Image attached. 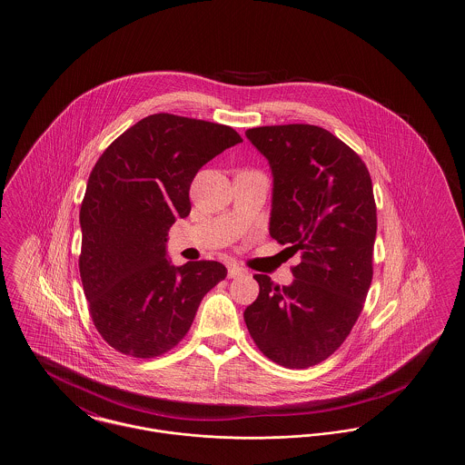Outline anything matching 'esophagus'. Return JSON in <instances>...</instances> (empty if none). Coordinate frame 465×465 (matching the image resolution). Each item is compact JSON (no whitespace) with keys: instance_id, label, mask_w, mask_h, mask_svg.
Masks as SVG:
<instances>
[{"instance_id":"esophagus-1","label":"esophagus","mask_w":465,"mask_h":465,"mask_svg":"<svg viewBox=\"0 0 465 465\" xmlns=\"http://www.w3.org/2000/svg\"><path fill=\"white\" fill-rule=\"evenodd\" d=\"M245 273H247V272H245L243 268H241V266H228V277H230V279H237V277H243Z\"/></svg>"}]
</instances>
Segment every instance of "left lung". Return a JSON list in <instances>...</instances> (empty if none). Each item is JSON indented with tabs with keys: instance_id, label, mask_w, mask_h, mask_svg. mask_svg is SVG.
<instances>
[{
	"instance_id": "left-lung-1",
	"label": "left lung",
	"mask_w": 465,
	"mask_h": 465,
	"mask_svg": "<svg viewBox=\"0 0 465 465\" xmlns=\"http://www.w3.org/2000/svg\"><path fill=\"white\" fill-rule=\"evenodd\" d=\"M245 137L272 169L270 235L302 262L289 286L254 275L260 294L243 321L268 359L309 368L343 343L371 286V177L354 150L317 125L256 127Z\"/></svg>"
}]
</instances>
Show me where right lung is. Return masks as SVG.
Returning a JSON list of instances; mask_svg holds the SVG:
<instances>
[{
	"label": "right lung",
	"instance_id": "right-lung-1",
	"mask_svg": "<svg viewBox=\"0 0 465 465\" xmlns=\"http://www.w3.org/2000/svg\"><path fill=\"white\" fill-rule=\"evenodd\" d=\"M239 143L232 127L158 113L94 165L80 209V275L92 321L118 352L148 359L176 347L205 292L226 277L218 262L173 265L167 241L192 211L200 167Z\"/></svg>",
	"mask_w": 465,
	"mask_h": 465
}]
</instances>
